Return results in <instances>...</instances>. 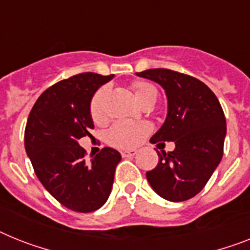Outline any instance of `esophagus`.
<instances>
[{
    "instance_id": "1",
    "label": "esophagus",
    "mask_w": 250,
    "mask_h": 250,
    "mask_svg": "<svg viewBox=\"0 0 250 250\" xmlns=\"http://www.w3.org/2000/svg\"><path fill=\"white\" fill-rule=\"evenodd\" d=\"M137 154V150H127L122 152V156L123 157H133Z\"/></svg>"
}]
</instances>
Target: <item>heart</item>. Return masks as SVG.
<instances>
[{
    "label": "heart",
    "mask_w": 250,
    "mask_h": 250,
    "mask_svg": "<svg viewBox=\"0 0 250 250\" xmlns=\"http://www.w3.org/2000/svg\"><path fill=\"white\" fill-rule=\"evenodd\" d=\"M136 99L141 103L146 98L156 95V90L146 83H133L132 85ZM108 93L105 86L94 94L90 103V113L95 122H100L105 118L104 102ZM151 132V125L147 122L118 121L106 132V140L112 146L118 148H132L144 141V138Z\"/></svg>",
    "instance_id": "b5f03b06"
}]
</instances>
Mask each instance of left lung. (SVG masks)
I'll return each mask as SVG.
<instances>
[{"instance_id": "8db88e82", "label": "left lung", "mask_w": 250, "mask_h": 250, "mask_svg": "<svg viewBox=\"0 0 250 250\" xmlns=\"http://www.w3.org/2000/svg\"><path fill=\"white\" fill-rule=\"evenodd\" d=\"M165 90L167 114L151 144H175L171 152L157 151V167L146 173L152 189L170 202L194 197L206 186L224 154L226 119L208 86L184 73L151 68L136 73Z\"/></svg>"}]
</instances>
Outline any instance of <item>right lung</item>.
I'll return each mask as SVG.
<instances>
[{
  "mask_svg": "<svg viewBox=\"0 0 250 250\" xmlns=\"http://www.w3.org/2000/svg\"><path fill=\"white\" fill-rule=\"evenodd\" d=\"M113 75L80 73L54 83L35 102L25 128V150L38 179L60 203L76 212H93L112 192L122 156L104 147L86 161L79 140L90 135V103Z\"/></svg>",
  "mask_w": 250,
  "mask_h": 250,
  "instance_id": "1",
  "label": "right lung"
}]
</instances>
